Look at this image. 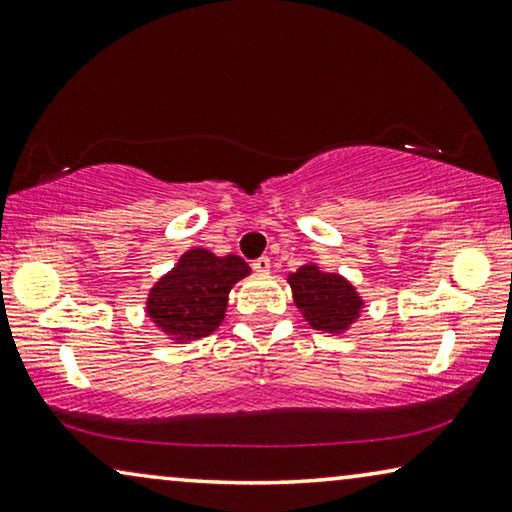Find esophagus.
<instances>
[{
	"label": "esophagus",
	"mask_w": 512,
	"mask_h": 512,
	"mask_svg": "<svg viewBox=\"0 0 512 512\" xmlns=\"http://www.w3.org/2000/svg\"><path fill=\"white\" fill-rule=\"evenodd\" d=\"M251 268H254L256 272H261V274H265L270 270V258L268 256H261V258H256L254 263H251Z\"/></svg>",
	"instance_id": "esophagus-1"
}]
</instances>
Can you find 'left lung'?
I'll list each match as a JSON object with an SVG mask.
<instances>
[{
	"instance_id": "left-lung-1",
	"label": "left lung",
	"mask_w": 512,
	"mask_h": 512,
	"mask_svg": "<svg viewBox=\"0 0 512 512\" xmlns=\"http://www.w3.org/2000/svg\"><path fill=\"white\" fill-rule=\"evenodd\" d=\"M293 300L314 330L344 332L362 309V300L355 288L337 272H323L318 265H302L298 272L288 274Z\"/></svg>"
}]
</instances>
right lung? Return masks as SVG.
Instances as JSON below:
<instances>
[{"mask_svg":"<svg viewBox=\"0 0 512 512\" xmlns=\"http://www.w3.org/2000/svg\"><path fill=\"white\" fill-rule=\"evenodd\" d=\"M251 270L240 256H214L189 249L180 263L161 277L147 298V316L177 342L207 337L224 321L228 293Z\"/></svg>","mask_w":512,"mask_h":512,"instance_id":"add662e5","label":"right lung"}]
</instances>
